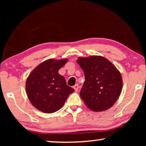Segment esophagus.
I'll return each mask as SVG.
<instances>
[{
    "instance_id": "34e87169",
    "label": "esophagus",
    "mask_w": 146,
    "mask_h": 146,
    "mask_svg": "<svg viewBox=\"0 0 146 146\" xmlns=\"http://www.w3.org/2000/svg\"><path fill=\"white\" fill-rule=\"evenodd\" d=\"M78 88H79L78 84H75V86H73V89H74V90H75V91H76H76H78Z\"/></svg>"
}]
</instances>
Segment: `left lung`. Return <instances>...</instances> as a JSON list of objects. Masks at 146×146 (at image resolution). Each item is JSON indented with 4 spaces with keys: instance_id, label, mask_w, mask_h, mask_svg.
Returning a JSON list of instances; mask_svg holds the SVG:
<instances>
[{
    "instance_id": "1",
    "label": "left lung",
    "mask_w": 146,
    "mask_h": 146,
    "mask_svg": "<svg viewBox=\"0 0 146 146\" xmlns=\"http://www.w3.org/2000/svg\"><path fill=\"white\" fill-rule=\"evenodd\" d=\"M85 76L80 95L86 106L95 112L114 105L122 89V78L117 68L102 56L78 57L76 60Z\"/></svg>"
}]
</instances>
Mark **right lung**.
<instances>
[{"label": "right lung", "instance_id": "obj_1", "mask_svg": "<svg viewBox=\"0 0 146 146\" xmlns=\"http://www.w3.org/2000/svg\"><path fill=\"white\" fill-rule=\"evenodd\" d=\"M68 60V58L48 59L36 66L27 78L26 94L32 105L38 110L46 113L57 111L69 95L75 91L58 73Z\"/></svg>", "mask_w": 146, "mask_h": 146}]
</instances>
